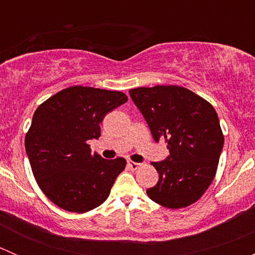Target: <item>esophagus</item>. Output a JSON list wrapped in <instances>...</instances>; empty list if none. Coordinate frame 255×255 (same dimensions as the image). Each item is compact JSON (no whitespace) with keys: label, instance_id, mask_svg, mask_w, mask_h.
<instances>
[{"label":"esophagus","instance_id":"1","mask_svg":"<svg viewBox=\"0 0 255 255\" xmlns=\"http://www.w3.org/2000/svg\"><path fill=\"white\" fill-rule=\"evenodd\" d=\"M127 165H128V168L132 169V170H137V169L140 166V164L139 163H135V161H132V160H128Z\"/></svg>","mask_w":255,"mask_h":255}]
</instances>
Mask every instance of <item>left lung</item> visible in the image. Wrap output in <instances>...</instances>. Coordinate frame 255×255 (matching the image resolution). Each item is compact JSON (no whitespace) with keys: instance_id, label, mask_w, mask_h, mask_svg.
<instances>
[{"instance_id":"left-lung-1","label":"left lung","mask_w":255,"mask_h":255,"mask_svg":"<svg viewBox=\"0 0 255 255\" xmlns=\"http://www.w3.org/2000/svg\"><path fill=\"white\" fill-rule=\"evenodd\" d=\"M129 95L154 140H165L170 151L153 163L159 181L146 194L164 207L190 206L205 194L217 170L223 148L217 113L206 100L174 85L138 87Z\"/></svg>"}]
</instances>
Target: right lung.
I'll list each match as a JSON object with an SVG mask.
<instances>
[{"label":"right lung","instance_id":"obj_1","mask_svg":"<svg viewBox=\"0 0 255 255\" xmlns=\"http://www.w3.org/2000/svg\"><path fill=\"white\" fill-rule=\"evenodd\" d=\"M127 100L120 91L71 86L35 110L25 153L38 185L56 206L84 213L109 197L126 159L91 154L87 140L101 135L105 116Z\"/></svg>","mask_w":255,"mask_h":255}]
</instances>
